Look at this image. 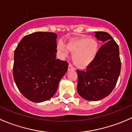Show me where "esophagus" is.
Returning a JSON list of instances; mask_svg holds the SVG:
<instances>
[{
    "instance_id": "obj_1",
    "label": "esophagus",
    "mask_w": 132,
    "mask_h": 132,
    "mask_svg": "<svg viewBox=\"0 0 132 132\" xmlns=\"http://www.w3.org/2000/svg\"><path fill=\"white\" fill-rule=\"evenodd\" d=\"M68 71H70V70H74L75 68L73 67L72 65L70 64L68 65Z\"/></svg>"
}]
</instances>
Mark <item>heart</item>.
Wrapping results in <instances>:
<instances>
[{
	"label": "heart",
	"mask_w": 132,
	"mask_h": 132,
	"mask_svg": "<svg viewBox=\"0 0 132 132\" xmlns=\"http://www.w3.org/2000/svg\"><path fill=\"white\" fill-rule=\"evenodd\" d=\"M98 41L94 38L80 37L68 42L66 46L61 42L57 45V50L61 57L68 55V51L72 54V61L79 68H86L91 65L99 52Z\"/></svg>",
	"instance_id": "heart-1"
}]
</instances>
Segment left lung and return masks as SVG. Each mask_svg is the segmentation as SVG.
Returning <instances> with one entry per match:
<instances>
[{
	"label": "left lung",
	"mask_w": 132,
	"mask_h": 132,
	"mask_svg": "<svg viewBox=\"0 0 132 132\" xmlns=\"http://www.w3.org/2000/svg\"><path fill=\"white\" fill-rule=\"evenodd\" d=\"M95 37L105 43L94 62L85 71L77 70V91L84 99L98 101L111 93L121 71L119 46L106 32H94Z\"/></svg>",
	"instance_id": "8db88e82"
}]
</instances>
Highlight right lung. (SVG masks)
<instances>
[{
  "instance_id": "add662e5",
  "label": "right lung",
  "mask_w": 132,
  "mask_h": 132,
  "mask_svg": "<svg viewBox=\"0 0 132 132\" xmlns=\"http://www.w3.org/2000/svg\"><path fill=\"white\" fill-rule=\"evenodd\" d=\"M57 36L36 32L25 36L14 52L13 75L23 96L35 103L50 99L57 90L68 63L56 59Z\"/></svg>"
}]
</instances>
